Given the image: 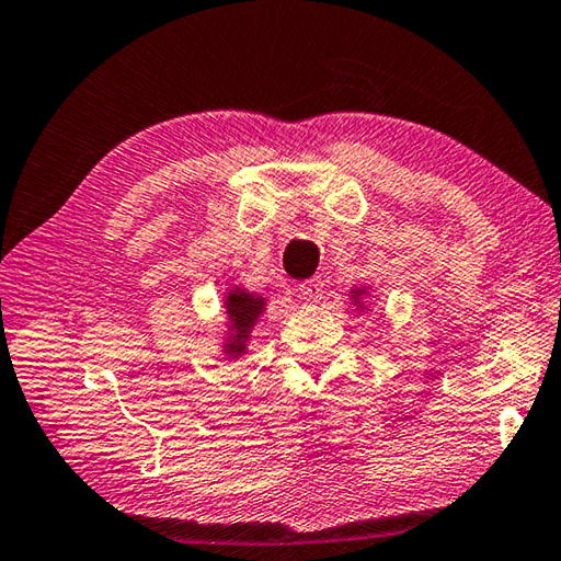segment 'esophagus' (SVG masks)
Wrapping results in <instances>:
<instances>
[{
  "label": "esophagus",
  "instance_id": "esophagus-1",
  "mask_svg": "<svg viewBox=\"0 0 561 561\" xmlns=\"http://www.w3.org/2000/svg\"><path fill=\"white\" fill-rule=\"evenodd\" d=\"M299 294L307 304H317L321 297H324V282H321L319 277H311L307 282H301Z\"/></svg>",
  "mask_w": 561,
  "mask_h": 561
}]
</instances>
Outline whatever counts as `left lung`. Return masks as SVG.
<instances>
[{
	"instance_id": "8db88e82",
	"label": "left lung",
	"mask_w": 561,
	"mask_h": 561,
	"mask_svg": "<svg viewBox=\"0 0 561 561\" xmlns=\"http://www.w3.org/2000/svg\"><path fill=\"white\" fill-rule=\"evenodd\" d=\"M371 287L368 284H354V287L348 289V304H354V309L358 314H368L371 311V304H368V297H371Z\"/></svg>"
}]
</instances>
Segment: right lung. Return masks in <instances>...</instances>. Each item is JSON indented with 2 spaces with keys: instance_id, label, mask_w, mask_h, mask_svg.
Segmentation results:
<instances>
[{
  "instance_id": "add662e5",
  "label": "right lung",
  "mask_w": 561,
  "mask_h": 561,
  "mask_svg": "<svg viewBox=\"0 0 561 561\" xmlns=\"http://www.w3.org/2000/svg\"><path fill=\"white\" fill-rule=\"evenodd\" d=\"M222 309L225 321L220 334V354L227 360H237L250 348L254 327L260 324L264 311H267V297L230 282L222 294Z\"/></svg>"
}]
</instances>
